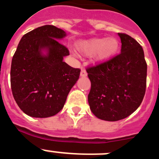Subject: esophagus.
I'll return each instance as SVG.
<instances>
[{"instance_id": "esophagus-1", "label": "esophagus", "mask_w": 159, "mask_h": 159, "mask_svg": "<svg viewBox=\"0 0 159 159\" xmlns=\"http://www.w3.org/2000/svg\"><path fill=\"white\" fill-rule=\"evenodd\" d=\"M80 76H81V77H86V76H87V72H86V70H84V69H82V70H81V74H80Z\"/></svg>"}]
</instances>
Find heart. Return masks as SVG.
Here are the masks:
<instances>
[{"instance_id":"obj_1","label":"heart","mask_w":159,"mask_h":159,"mask_svg":"<svg viewBox=\"0 0 159 159\" xmlns=\"http://www.w3.org/2000/svg\"><path fill=\"white\" fill-rule=\"evenodd\" d=\"M77 50L86 57L92 56L95 62L109 61L117 53L120 43L116 38H92L77 43Z\"/></svg>"}]
</instances>
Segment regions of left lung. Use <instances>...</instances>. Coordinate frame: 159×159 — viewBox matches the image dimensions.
I'll return each instance as SVG.
<instances>
[{"label":"left lung","instance_id":"obj_1","mask_svg":"<svg viewBox=\"0 0 159 159\" xmlns=\"http://www.w3.org/2000/svg\"><path fill=\"white\" fill-rule=\"evenodd\" d=\"M120 54L88 68L90 109L97 118L118 121L140 106L146 89L147 64L141 46L130 35L118 33Z\"/></svg>","mask_w":159,"mask_h":159}]
</instances>
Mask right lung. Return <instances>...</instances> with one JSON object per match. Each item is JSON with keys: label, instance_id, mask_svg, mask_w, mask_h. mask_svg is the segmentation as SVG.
I'll use <instances>...</instances> for the list:
<instances>
[{"label": "right lung", "instance_id": "right-lung-1", "mask_svg": "<svg viewBox=\"0 0 159 159\" xmlns=\"http://www.w3.org/2000/svg\"><path fill=\"white\" fill-rule=\"evenodd\" d=\"M67 36L54 25L41 26L21 37L11 67V86L15 102L28 116H53L65 104L79 78L80 69L64 62L69 51L59 43Z\"/></svg>", "mask_w": 159, "mask_h": 159}]
</instances>
